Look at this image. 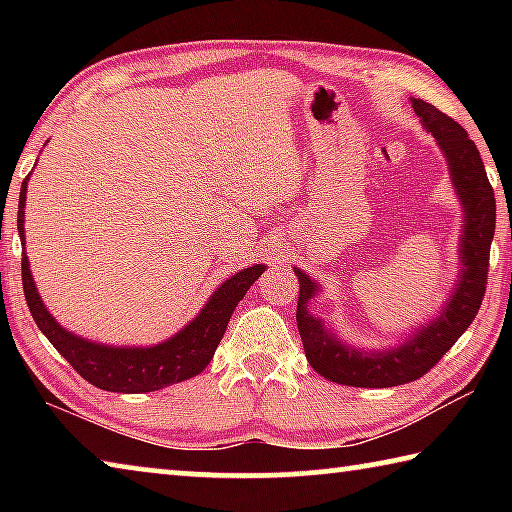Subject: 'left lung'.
<instances>
[{
  "label": "left lung",
  "instance_id": "1",
  "mask_svg": "<svg viewBox=\"0 0 512 512\" xmlns=\"http://www.w3.org/2000/svg\"><path fill=\"white\" fill-rule=\"evenodd\" d=\"M413 110L418 112L424 128L436 137L440 149L447 155L454 187L465 207L461 282L456 284V293L449 298V305L440 311V316L422 327L418 334H413L400 348L363 352L334 339L329 329L323 327V320L311 316L309 300L316 296L318 287L300 268H293L300 284L296 320L307 361L318 375L343 386L388 388L420 379L461 339V334L479 314L485 296L497 203L479 149L458 121L447 117L431 103L413 99Z\"/></svg>",
  "mask_w": 512,
  "mask_h": 512
}]
</instances>
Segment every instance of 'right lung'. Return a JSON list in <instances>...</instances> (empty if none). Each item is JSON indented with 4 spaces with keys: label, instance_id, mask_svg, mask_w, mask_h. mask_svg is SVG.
Here are the masks:
<instances>
[{
    "label": "right lung",
    "instance_id": "obj_1",
    "mask_svg": "<svg viewBox=\"0 0 512 512\" xmlns=\"http://www.w3.org/2000/svg\"><path fill=\"white\" fill-rule=\"evenodd\" d=\"M27 180L20 189V205H17V230L24 241V201H27ZM264 273V266H250L225 280L214 291L210 302L203 307L183 332L171 336L169 341L153 348H108L74 336L60 327L54 316L42 305L33 284L29 259L22 253V287L24 298L40 332L47 336L51 345L63 354L79 375L92 386L110 393H151L164 386L178 384L203 372L212 361L216 345L221 343L232 311L253 282Z\"/></svg>",
    "mask_w": 512,
    "mask_h": 512
}]
</instances>
